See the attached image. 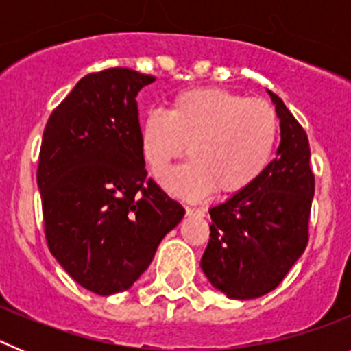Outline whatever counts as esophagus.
<instances>
[{
    "label": "esophagus",
    "instance_id": "1",
    "mask_svg": "<svg viewBox=\"0 0 351 351\" xmlns=\"http://www.w3.org/2000/svg\"><path fill=\"white\" fill-rule=\"evenodd\" d=\"M186 213L188 214H197V216H206V210L197 209V207H186Z\"/></svg>",
    "mask_w": 351,
    "mask_h": 351
}]
</instances>
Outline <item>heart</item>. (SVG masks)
Listing matches in <instances>:
<instances>
[{
  "label": "heart",
  "instance_id": "b5f03b06",
  "mask_svg": "<svg viewBox=\"0 0 351 351\" xmlns=\"http://www.w3.org/2000/svg\"><path fill=\"white\" fill-rule=\"evenodd\" d=\"M280 133L274 107L221 88L186 89L167 114L151 110L142 119L138 142L145 163L161 176L189 145L190 163L169 173L163 186L184 198L244 190L271 161Z\"/></svg>",
  "mask_w": 351,
  "mask_h": 351
}]
</instances>
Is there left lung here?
Segmentation results:
<instances>
[{"instance_id": "obj_1", "label": "left lung", "mask_w": 351, "mask_h": 351, "mask_svg": "<svg viewBox=\"0 0 351 351\" xmlns=\"http://www.w3.org/2000/svg\"><path fill=\"white\" fill-rule=\"evenodd\" d=\"M269 95L280 117L278 156L256 181L209 209L210 239L200 267L228 299L272 291L308 246L315 195L308 135L280 96Z\"/></svg>"}]
</instances>
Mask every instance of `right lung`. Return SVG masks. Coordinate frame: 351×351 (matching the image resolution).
Returning a JSON list of instances; mask_svg holds the SVG:
<instances>
[{
  "label": "right lung",
  "instance_id": "obj_1",
  "mask_svg": "<svg viewBox=\"0 0 351 351\" xmlns=\"http://www.w3.org/2000/svg\"><path fill=\"white\" fill-rule=\"evenodd\" d=\"M151 82L153 75L130 68L89 73L43 130L36 182L47 246L98 295L128 290L184 216L181 204L145 179L135 98Z\"/></svg>",
  "mask_w": 351,
  "mask_h": 351
}]
</instances>
